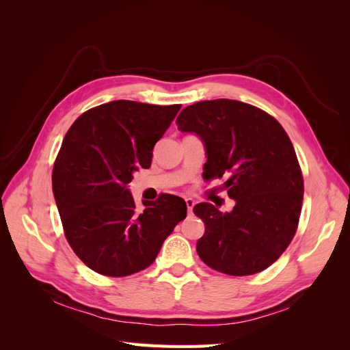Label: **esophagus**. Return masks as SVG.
Segmentation results:
<instances>
[{"label": "esophagus", "mask_w": 350, "mask_h": 350, "mask_svg": "<svg viewBox=\"0 0 350 350\" xmlns=\"http://www.w3.org/2000/svg\"><path fill=\"white\" fill-rule=\"evenodd\" d=\"M185 203H187V208H188V213H191L193 207L196 204V201L193 198H185Z\"/></svg>", "instance_id": "34e87169"}]
</instances>
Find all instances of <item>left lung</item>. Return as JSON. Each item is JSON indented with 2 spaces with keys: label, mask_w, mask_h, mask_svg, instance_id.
Instances as JSON below:
<instances>
[{
  "label": "left lung",
  "mask_w": 350,
  "mask_h": 350,
  "mask_svg": "<svg viewBox=\"0 0 350 350\" xmlns=\"http://www.w3.org/2000/svg\"><path fill=\"white\" fill-rule=\"evenodd\" d=\"M176 125L200 137L203 176H228L224 188L235 200L228 213L210 203L194 206L206 225L200 258L230 276L267 269L291 243L302 207L304 179L288 134L267 112L230 99L187 107Z\"/></svg>",
  "instance_id": "8db88e82"
}]
</instances>
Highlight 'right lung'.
<instances>
[{
	"label": "right lung",
	"instance_id": "add662e5",
	"mask_svg": "<svg viewBox=\"0 0 350 350\" xmlns=\"http://www.w3.org/2000/svg\"><path fill=\"white\" fill-rule=\"evenodd\" d=\"M179 109L113 100L80 115L66 134L52 191L70 247L93 271L124 278L144 270L185 219L181 197L161 194L139 211L129 189Z\"/></svg>",
	"mask_w": 350,
	"mask_h": 350
}]
</instances>
